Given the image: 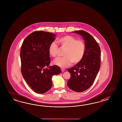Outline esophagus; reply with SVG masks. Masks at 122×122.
I'll return each mask as SVG.
<instances>
[{
	"label": "esophagus",
	"mask_w": 122,
	"mask_h": 122,
	"mask_svg": "<svg viewBox=\"0 0 122 122\" xmlns=\"http://www.w3.org/2000/svg\"><path fill=\"white\" fill-rule=\"evenodd\" d=\"M61 70L62 72H63V71H65V69H64V68H61Z\"/></svg>",
	"instance_id": "34e87169"
}]
</instances>
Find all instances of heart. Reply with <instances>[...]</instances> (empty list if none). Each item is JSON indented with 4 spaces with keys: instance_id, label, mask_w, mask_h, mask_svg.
<instances>
[{
    "instance_id": "heart-1",
    "label": "heart",
    "mask_w": 122,
    "mask_h": 122,
    "mask_svg": "<svg viewBox=\"0 0 122 122\" xmlns=\"http://www.w3.org/2000/svg\"><path fill=\"white\" fill-rule=\"evenodd\" d=\"M61 47L65 49L63 57L57 58L53 61V64L61 67L70 66L71 63L76 64L83 59L85 53V46L81 40H76V38L67 35L60 37L57 40ZM59 50L58 46L55 42L51 43L48 48V52L52 57H56Z\"/></svg>"
}]
</instances>
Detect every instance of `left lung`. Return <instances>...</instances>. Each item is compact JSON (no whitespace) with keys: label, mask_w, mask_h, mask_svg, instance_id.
Here are the masks:
<instances>
[{"label":"left lung","mask_w":122,"mask_h":122,"mask_svg":"<svg viewBox=\"0 0 122 122\" xmlns=\"http://www.w3.org/2000/svg\"><path fill=\"white\" fill-rule=\"evenodd\" d=\"M73 32L81 35L85 40V55L80 63L68 69L71 77L68 87L73 91L82 92L89 88L96 79L101 65V50L95 39L84 30Z\"/></svg>","instance_id":"obj_1"}]
</instances>
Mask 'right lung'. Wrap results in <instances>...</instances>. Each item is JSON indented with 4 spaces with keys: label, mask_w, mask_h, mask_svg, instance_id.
Listing matches in <instances>:
<instances>
[{
    "label": "right lung",
    "mask_w": 122,
    "mask_h": 122,
    "mask_svg": "<svg viewBox=\"0 0 122 122\" xmlns=\"http://www.w3.org/2000/svg\"><path fill=\"white\" fill-rule=\"evenodd\" d=\"M56 35L43 31L30 33L22 43L20 56L21 71L28 85L37 93L43 94L51 88L52 77L61 71L51 63L48 48L56 39Z\"/></svg>",
    "instance_id": "obj_1"
}]
</instances>
